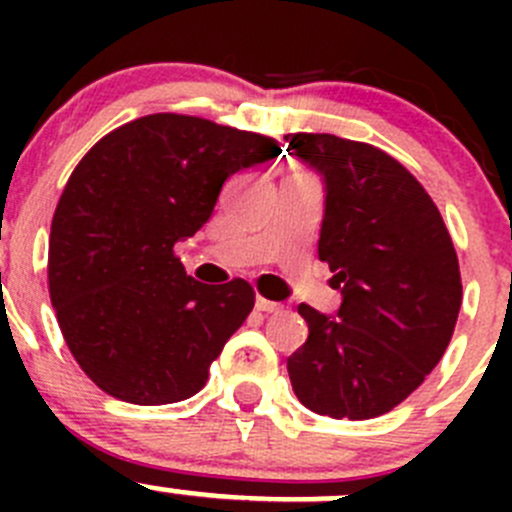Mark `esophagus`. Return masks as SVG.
<instances>
[{
	"mask_svg": "<svg viewBox=\"0 0 512 512\" xmlns=\"http://www.w3.org/2000/svg\"><path fill=\"white\" fill-rule=\"evenodd\" d=\"M255 307H257V312H267V314H270V312H280L282 304L270 302V299H265V297H257Z\"/></svg>",
	"mask_w": 512,
	"mask_h": 512,
	"instance_id": "esophagus-1",
	"label": "esophagus"
}]
</instances>
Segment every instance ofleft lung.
Segmentation results:
<instances>
[{"label":"left lung","instance_id":"8db88e82","mask_svg":"<svg viewBox=\"0 0 512 512\" xmlns=\"http://www.w3.org/2000/svg\"><path fill=\"white\" fill-rule=\"evenodd\" d=\"M287 153L324 180L319 260L342 289L337 317L299 304L309 337L287 359L309 411L376 418L441 361L461 309L456 247L431 195L396 158L332 133H289Z\"/></svg>","mask_w":512,"mask_h":512}]
</instances>
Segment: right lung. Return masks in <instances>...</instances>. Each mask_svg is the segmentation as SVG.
I'll return each instance as SVG.
<instances>
[{
	"instance_id": "add662e5",
	"label": "right lung",
	"mask_w": 512,
	"mask_h": 512,
	"mask_svg": "<svg viewBox=\"0 0 512 512\" xmlns=\"http://www.w3.org/2000/svg\"><path fill=\"white\" fill-rule=\"evenodd\" d=\"M280 153L260 133L151 113L81 158L51 220L49 294L66 347L98 389L141 406L203 389L255 289L193 280L173 247L208 223L232 173Z\"/></svg>"
}]
</instances>
